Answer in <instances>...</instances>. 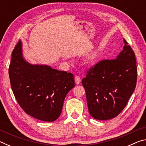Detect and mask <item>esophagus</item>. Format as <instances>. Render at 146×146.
I'll list each match as a JSON object with an SVG mask.
<instances>
[{"instance_id": "34e87169", "label": "esophagus", "mask_w": 146, "mask_h": 146, "mask_svg": "<svg viewBox=\"0 0 146 146\" xmlns=\"http://www.w3.org/2000/svg\"><path fill=\"white\" fill-rule=\"evenodd\" d=\"M75 81L76 84H77V85L79 84H80V82H81V79L80 78V76H76L75 77Z\"/></svg>"}]
</instances>
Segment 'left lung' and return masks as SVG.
I'll return each instance as SVG.
<instances>
[{
	"mask_svg": "<svg viewBox=\"0 0 146 146\" xmlns=\"http://www.w3.org/2000/svg\"><path fill=\"white\" fill-rule=\"evenodd\" d=\"M125 45L117 58L102 60L90 68L82 84L85 89L89 112L97 120L117 117L127 105L137 80L135 54Z\"/></svg>",
	"mask_w": 146,
	"mask_h": 146,
	"instance_id": "8db88e82",
	"label": "left lung"
}]
</instances>
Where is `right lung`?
Masks as SVG:
<instances>
[{
    "instance_id": "right-lung-1",
    "label": "right lung",
    "mask_w": 146,
    "mask_h": 146,
    "mask_svg": "<svg viewBox=\"0 0 146 146\" xmlns=\"http://www.w3.org/2000/svg\"><path fill=\"white\" fill-rule=\"evenodd\" d=\"M20 40L11 53L9 68L11 87L17 102L27 114L45 122L60 115L66 96L75 86L71 73L48 65H33L23 58Z\"/></svg>"
}]
</instances>
